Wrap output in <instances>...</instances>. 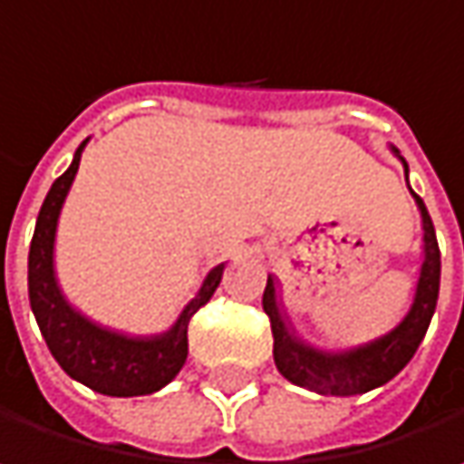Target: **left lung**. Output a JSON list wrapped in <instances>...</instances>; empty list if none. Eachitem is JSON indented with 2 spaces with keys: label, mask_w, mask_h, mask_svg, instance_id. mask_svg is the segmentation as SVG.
<instances>
[{
  "label": "left lung",
  "mask_w": 464,
  "mask_h": 464,
  "mask_svg": "<svg viewBox=\"0 0 464 464\" xmlns=\"http://www.w3.org/2000/svg\"><path fill=\"white\" fill-rule=\"evenodd\" d=\"M414 198H417L421 226H424V263H421V274H419L417 298H414V306L406 314V320L392 333H387L384 338L357 346V349H349V352H341V354H330V352L306 346L304 341H298L295 335L287 333V327L279 317V309H276L274 279L268 276V285L263 293V309L271 320V333H274V362L287 382L314 390L320 395L352 398V395H362L368 390L387 384L417 354L419 343L432 320L435 304H438L440 249H438L435 228H432L424 201L417 193H414Z\"/></svg>",
  "instance_id": "1"
}]
</instances>
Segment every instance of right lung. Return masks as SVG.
<instances>
[{"mask_svg":"<svg viewBox=\"0 0 464 464\" xmlns=\"http://www.w3.org/2000/svg\"><path fill=\"white\" fill-rule=\"evenodd\" d=\"M85 141L77 147L72 166L53 182L45 204L37 218V228L29 249V301L37 324L43 330L50 354L55 362L80 384L93 392L112 398H137L150 395L166 387L188 357V324L190 317L215 295L223 266L212 268L204 279L198 295L185 306L177 324L152 338H129L99 327L82 314H77L61 295L53 274V241L61 204L69 193V185L80 166V152Z\"/></svg>","mask_w":464,"mask_h":464,"instance_id":"add662e5","label":"right lung"}]
</instances>
